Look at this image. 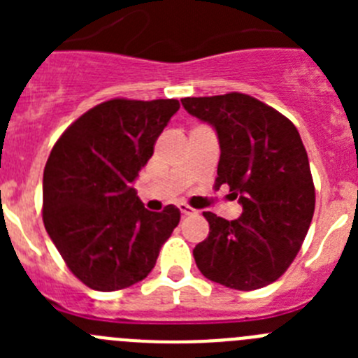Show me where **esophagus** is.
Masks as SVG:
<instances>
[{
  "label": "esophagus",
  "instance_id": "obj_1",
  "mask_svg": "<svg viewBox=\"0 0 358 358\" xmlns=\"http://www.w3.org/2000/svg\"><path fill=\"white\" fill-rule=\"evenodd\" d=\"M179 210H181L182 217H189V215H197V210L186 206V204H181V206H179Z\"/></svg>",
  "mask_w": 358,
  "mask_h": 358
}]
</instances>
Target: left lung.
Instances as JSON below:
<instances>
[{
    "instance_id": "left-lung-1",
    "label": "left lung",
    "mask_w": 358,
    "mask_h": 358,
    "mask_svg": "<svg viewBox=\"0 0 358 358\" xmlns=\"http://www.w3.org/2000/svg\"><path fill=\"white\" fill-rule=\"evenodd\" d=\"M182 107L217 131L215 188L229 186L242 215L204 211L210 235L194 258L208 280L256 290L285 273L308 233L315 188L301 136L289 118L243 93L182 98Z\"/></svg>"
}]
</instances>
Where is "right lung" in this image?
Listing matches in <instances>:
<instances>
[{
	"label": "right lung",
	"mask_w": 358,
	"mask_h": 358,
	"mask_svg": "<svg viewBox=\"0 0 358 358\" xmlns=\"http://www.w3.org/2000/svg\"><path fill=\"white\" fill-rule=\"evenodd\" d=\"M177 110L173 98H113L75 120L50 152L44 227L90 289L113 292L145 280L181 220L173 204L159 213L145 210L132 188Z\"/></svg>",
	"instance_id": "obj_1"
}]
</instances>
